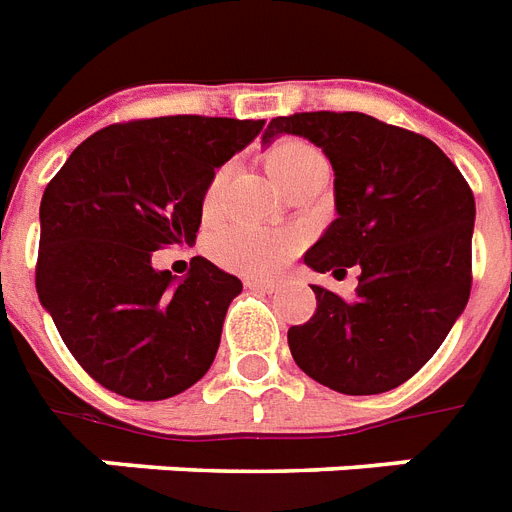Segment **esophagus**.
<instances>
[{
	"mask_svg": "<svg viewBox=\"0 0 512 512\" xmlns=\"http://www.w3.org/2000/svg\"><path fill=\"white\" fill-rule=\"evenodd\" d=\"M249 289H257V292H276L279 289V281L276 279H249Z\"/></svg>",
	"mask_w": 512,
	"mask_h": 512,
	"instance_id": "obj_1",
	"label": "esophagus"
}]
</instances>
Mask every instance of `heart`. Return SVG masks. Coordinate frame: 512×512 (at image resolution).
Instances as JSON below:
<instances>
[{"label": "heart", "instance_id": "1", "mask_svg": "<svg viewBox=\"0 0 512 512\" xmlns=\"http://www.w3.org/2000/svg\"><path fill=\"white\" fill-rule=\"evenodd\" d=\"M265 164L276 183L287 191L289 185L297 183L300 177L311 175L316 170H327V162L321 151L305 143V140L287 138L279 140L276 146L268 148ZM225 180H228V167L212 172L207 188L201 193V215L204 220H212L220 209L223 199ZM212 252L223 265L236 268V271L247 273H268L276 271L292 252V239L281 236V233L263 231V228H252V225H239V228H228L215 239Z\"/></svg>", "mask_w": 512, "mask_h": 512}]
</instances>
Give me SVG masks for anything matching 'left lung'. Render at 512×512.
I'll list each match as a JSON object with an SVG mask.
<instances>
[{"label": "left lung", "mask_w": 512, "mask_h": 512, "mask_svg": "<svg viewBox=\"0 0 512 512\" xmlns=\"http://www.w3.org/2000/svg\"><path fill=\"white\" fill-rule=\"evenodd\" d=\"M300 135L335 170V207L305 252L313 271L345 279L353 300L313 284L316 313L289 329L297 366L345 396L398 388L428 364L465 311L473 284L476 199L454 162L417 132L358 111L276 116L263 140Z\"/></svg>", "instance_id": "left-lung-1"}]
</instances>
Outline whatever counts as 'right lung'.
I'll list each match as a JSON object with an SVG mask.
<instances>
[{
	"mask_svg": "<svg viewBox=\"0 0 512 512\" xmlns=\"http://www.w3.org/2000/svg\"><path fill=\"white\" fill-rule=\"evenodd\" d=\"M263 124L191 114L111 124L47 183L36 292L71 356L103 388L162 401L212 366L241 281L193 257L175 284L151 255L196 239L209 177Z\"/></svg>",
	"mask_w": 512,
	"mask_h": 512,
	"instance_id": "right-lung-1",
	"label": "right lung"
}]
</instances>
